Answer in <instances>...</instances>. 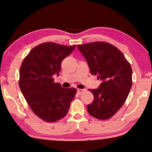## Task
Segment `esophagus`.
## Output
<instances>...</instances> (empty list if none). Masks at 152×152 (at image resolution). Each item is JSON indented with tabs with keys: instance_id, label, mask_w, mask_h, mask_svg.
<instances>
[{
	"instance_id": "esophagus-1",
	"label": "esophagus",
	"mask_w": 152,
	"mask_h": 152,
	"mask_svg": "<svg viewBox=\"0 0 152 152\" xmlns=\"http://www.w3.org/2000/svg\"><path fill=\"white\" fill-rule=\"evenodd\" d=\"M85 91L84 89H77V93L79 94H81L84 93V92Z\"/></svg>"
}]
</instances>
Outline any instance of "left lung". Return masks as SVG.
I'll list each match as a JSON object with an SVG mask.
<instances>
[{
	"mask_svg": "<svg viewBox=\"0 0 152 152\" xmlns=\"http://www.w3.org/2000/svg\"><path fill=\"white\" fill-rule=\"evenodd\" d=\"M91 74L102 80L98 88L91 89L94 101L87 105L91 116L108 119L120 109L132 87V69L120 50L113 45L94 42L78 45ZM90 91V90H89Z\"/></svg>",
	"mask_w": 152,
	"mask_h": 152,
	"instance_id": "1",
	"label": "left lung"
}]
</instances>
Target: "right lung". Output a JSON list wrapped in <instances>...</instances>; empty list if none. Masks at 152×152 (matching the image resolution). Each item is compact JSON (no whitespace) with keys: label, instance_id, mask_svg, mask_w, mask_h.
<instances>
[{"label":"right lung","instance_id":"add662e5","mask_svg":"<svg viewBox=\"0 0 152 152\" xmlns=\"http://www.w3.org/2000/svg\"><path fill=\"white\" fill-rule=\"evenodd\" d=\"M75 48V45L41 44L32 49L22 62L20 89L32 111L46 122H56L65 117L75 98V88H63L53 79L54 75H59L61 61Z\"/></svg>","mask_w":152,"mask_h":152}]
</instances>
